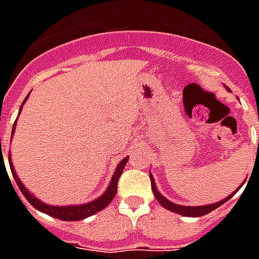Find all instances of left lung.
<instances>
[{
    "mask_svg": "<svg viewBox=\"0 0 259 259\" xmlns=\"http://www.w3.org/2000/svg\"><path fill=\"white\" fill-rule=\"evenodd\" d=\"M259 144V142H258ZM150 184H152V191H153V195L154 197L157 199L158 203L164 207V208L169 209V211H172V212H176L179 213V215H183V217H203V215H207V213H209L211 211H213V209H217L218 207H221L223 203H226L227 200H230L231 197L235 195V193L238 192V189L241 188L242 185H243V183H242V185L239 187V188L235 191V192H233L230 196H227L226 199H223V200L218 201V203H213V204H207V205H197V207H189V205H180V204H175V203H172V201H169L168 199H165V197L162 196L161 193L158 192L157 191V187H156V181H154L153 176H152V173H150Z\"/></svg>",
    "mask_w": 259,
    "mask_h": 259,
    "instance_id": "left-lung-1",
    "label": "left lung"
}]
</instances>
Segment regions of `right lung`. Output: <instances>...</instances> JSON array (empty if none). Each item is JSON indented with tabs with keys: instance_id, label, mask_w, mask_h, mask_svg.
I'll use <instances>...</instances> for the list:
<instances>
[{
	"instance_id": "obj_1",
	"label": "right lung",
	"mask_w": 259,
	"mask_h": 259,
	"mask_svg": "<svg viewBox=\"0 0 259 259\" xmlns=\"http://www.w3.org/2000/svg\"><path fill=\"white\" fill-rule=\"evenodd\" d=\"M28 97H29V95H28ZM28 97L24 99L22 105L25 103ZM22 105L21 107H20V111L22 110ZM16 122H17V119H16ZM16 122H14L13 129H12V136H13L14 129H16ZM127 160H129V157H125L121 162H119V164H118L117 169H115V172H114L113 175V179H111L109 187H107V189H106L105 193H103L102 196H99L98 199H95V200L90 201V203H86V204L60 205V207H58V205H50V204H46V203H42L41 200L36 199L34 195H32V193L25 188V185L22 184L21 180H20L17 175H16V170H14L13 168V162H12V157H10V154H9L10 170H12V175H13L14 177V181L17 183V187L20 188L22 195L25 196L26 200L29 201L30 204L33 205L36 209H38V211H41V212L47 213V215H50V217L58 218V219H62V221H67V222L82 221V219H86V218L91 217V215H94V213L102 211V209L106 208V207L110 204V201L113 200L114 196H115V193H117L118 180H119V176H121L122 172H123V168H125V165L127 164Z\"/></svg>"
}]
</instances>
